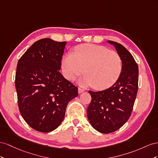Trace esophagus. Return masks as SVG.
Instances as JSON below:
<instances>
[{"label":"esophagus","instance_id":"obj_1","mask_svg":"<svg viewBox=\"0 0 158 158\" xmlns=\"http://www.w3.org/2000/svg\"><path fill=\"white\" fill-rule=\"evenodd\" d=\"M84 91H85V90H84L83 89L81 88V87H79V89H78V92H79V93H83Z\"/></svg>","mask_w":158,"mask_h":158}]
</instances>
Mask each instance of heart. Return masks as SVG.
I'll return each mask as SVG.
<instances>
[{
    "mask_svg": "<svg viewBox=\"0 0 158 158\" xmlns=\"http://www.w3.org/2000/svg\"><path fill=\"white\" fill-rule=\"evenodd\" d=\"M62 71L65 77L73 80L85 71L81 83L93 85L98 90L112 86L123 71L120 54L103 46L83 44L75 48V53H67L62 60Z\"/></svg>",
    "mask_w": 158,
    "mask_h": 158,
    "instance_id": "b5f03b06",
    "label": "heart"
}]
</instances>
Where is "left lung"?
Listing matches in <instances>:
<instances>
[{
    "label": "left lung",
    "instance_id": "left-lung-1",
    "mask_svg": "<svg viewBox=\"0 0 158 158\" xmlns=\"http://www.w3.org/2000/svg\"><path fill=\"white\" fill-rule=\"evenodd\" d=\"M114 45L123 60V71L118 81L104 91H89L91 102L87 117L92 127L101 133L109 134L127 123L132 112L138 89V67L133 56L123 45Z\"/></svg>",
    "mask_w": 158,
    "mask_h": 158
}]
</instances>
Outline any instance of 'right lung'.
I'll return each instance as SVG.
<instances>
[{
	"instance_id": "right-lung-1",
	"label": "right lung",
	"mask_w": 158,
	"mask_h": 158,
	"mask_svg": "<svg viewBox=\"0 0 158 158\" xmlns=\"http://www.w3.org/2000/svg\"><path fill=\"white\" fill-rule=\"evenodd\" d=\"M66 42L44 38L33 44L17 64L15 85L22 118L41 132L56 129L78 88L64 78L61 69Z\"/></svg>"
}]
</instances>
